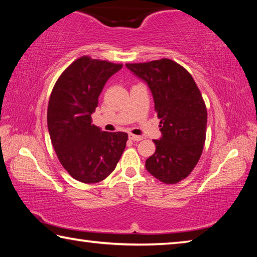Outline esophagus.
I'll list each match as a JSON object with an SVG mask.
<instances>
[{"label":"esophagus","instance_id":"esophagus-1","mask_svg":"<svg viewBox=\"0 0 257 257\" xmlns=\"http://www.w3.org/2000/svg\"><path fill=\"white\" fill-rule=\"evenodd\" d=\"M129 139H132V141H134V142H139V141H142L143 137L136 136V135H134V134H129Z\"/></svg>","mask_w":257,"mask_h":257}]
</instances>
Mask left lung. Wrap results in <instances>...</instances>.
I'll use <instances>...</instances> for the list:
<instances>
[{"label": "left lung", "mask_w": 257, "mask_h": 257, "mask_svg": "<svg viewBox=\"0 0 257 257\" xmlns=\"http://www.w3.org/2000/svg\"><path fill=\"white\" fill-rule=\"evenodd\" d=\"M152 90L161 139L146 160L152 176L172 185L186 179L198 163L206 138L207 110L201 90L186 69L170 59L125 63Z\"/></svg>", "instance_id": "left-lung-1"}]
</instances>
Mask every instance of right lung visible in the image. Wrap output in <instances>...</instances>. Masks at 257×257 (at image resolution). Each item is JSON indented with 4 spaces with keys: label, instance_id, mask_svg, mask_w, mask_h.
I'll return each instance as SVG.
<instances>
[{
    "label": "right lung",
    "instance_id": "obj_1",
    "mask_svg": "<svg viewBox=\"0 0 257 257\" xmlns=\"http://www.w3.org/2000/svg\"><path fill=\"white\" fill-rule=\"evenodd\" d=\"M121 63L82 55L58 78L47 106V127L56 156L69 175L84 184L105 179L125 149L128 135L106 133L92 123V113L108 78Z\"/></svg>",
    "mask_w": 257,
    "mask_h": 257
}]
</instances>
